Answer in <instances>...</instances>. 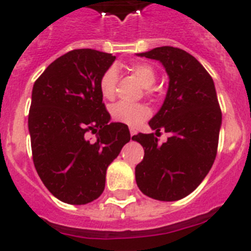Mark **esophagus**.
I'll use <instances>...</instances> for the list:
<instances>
[{
  "mask_svg": "<svg viewBox=\"0 0 251 251\" xmlns=\"http://www.w3.org/2000/svg\"><path fill=\"white\" fill-rule=\"evenodd\" d=\"M130 130V136H134V134H137V130L134 129V128H129Z\"/></svg>",
  "mask_w": 251,
  "mask_h": 251,
  "instance_id": "1",
  "label": "esophagus"
}]
</instances>
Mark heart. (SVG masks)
<instances>
[{
    "label": "heart",
    "instance_id": "b5f03b06",
    "mask_svg": "<svg viewBox=\"0 0 251 251\" xmlns=\"http://www.w3.org/2000/svg\"><path fill=\"white\" fill-rule=\"evenodd\" d=\"M130 72L136 75L137 79L145 88H150L156 81V72L152 65L146 63H136L129 66ZM118 81V70L115 66H110L103 73L99 80V89L105 99H113L115 95V86ZM110 115L113 121L127 126H138L151 115V110L145 104L127 103L118 101L110 108Z\"/></svg>",
    "mask_w": 251,
    "mask_h": 251
}]
</instances>
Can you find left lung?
Returning <instances> with one entry per match:
<instances>
[{
    "label": "left lung",
    "instance_id": "1",
    "mask_svg": "<svg viewBox=\"0 0 251 251\" xmlns=\"http://www.w3.org/2000/svg\"><path fill=\"white\" fill-rule=\"evenodd\" d=\"M137 55L158 60L170 77L165 101L148 123L156 133L132 137L145 150L137 186L154 200H181L202 182L216 157L221 109L214 80L182 49L161 46ZM161 130L170 134L165 144L156 138Z\"/></svg>",
    "mask_w": 251,
    "mask_h": 251
}]
</instances>
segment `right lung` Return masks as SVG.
<instances>
[{"mask_svg":"<svg viewBox=\"0 0 251 251\" xmlns=\"http://www.w3.org/2000/svg\"><path fill=\"white\" fill-rule=\"evenodd\" d=\"M115 56L77 49L57 57L35 81L28 132L35 168L56 199L85 205L105 187L106 168L130 139L128 127L110 123L99 80ZM96 134L94 140L87 133Z\"/></svg>","mask_w":251,"mask_h":251,"instance_id":"obj_1","label":"right lung"}]
</instances>
